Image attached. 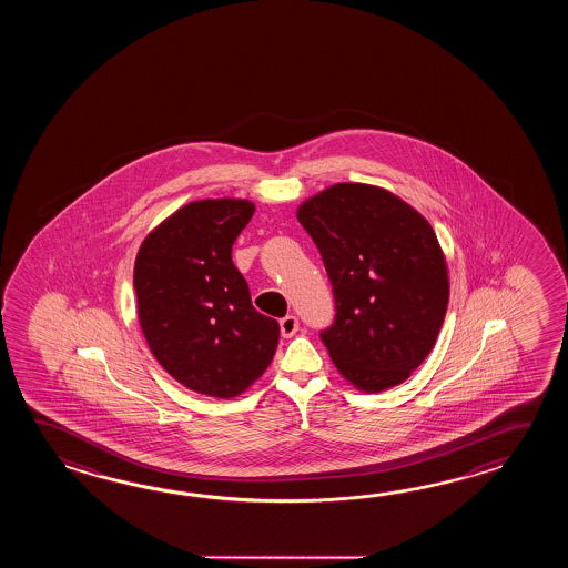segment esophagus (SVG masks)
I'll return each instance as SVG.
<instances>
[{
	"label": "esophagus",
	"mask_w": 568,
	"mask_h": 568,
	"mask_svg": "<svg viewBox=\"0 0 568 568\" xmlns=\"http://www.w3.org/2000/svg\"><path fill=\"white\" fill-rule=\"evenodd\" d=\"M298 318L296 316H284V318H280V333H282V337L290 338L296 331H298Z\"/></svg>",
	"instance_id": "1"
}]
</instances>
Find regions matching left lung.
<instances>
[{"label": "left lung", "mask_w": 568, "mask_h": 568, "mask_svg": "<svg viewBox=\"0 0 568 568\" xmlns=\"http://www.w3.org/2000/svg\"><path fill=\"white\" fill-rule=\"evenodd\" d=\"M296 217L333 284L337 314L321 338L338 374L367 394L406 382L435 347L447 314V260L430 223L396 194L363 182L328 186Z\"/></svg>", "instance_id": "1"}]
</instances>
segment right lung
I'll return each mask as SVG.
<instances>
[{
    "label": "right lung",
    "instance_id": "1",
    "mask_svg": "<svg viewBox=\"0 0 568 568\" xmlns=\"http://www.w3.org/2000/svg\"><path fill=\"white\" fill-rule=\"evenodd\" d=\"M255 206L203 199L145 235L133 264L138 318L156 362L179 384L230 399L274 359L280 326L257 313L231 247Z\"/></svg>",
    "mask_w": 568,
    "mask_h": 568
}]
</instances>
